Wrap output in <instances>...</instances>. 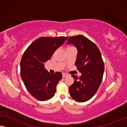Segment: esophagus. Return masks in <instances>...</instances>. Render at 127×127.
I'll return each mask as SVG.
<instances>
[{"label":"esophagus","instance_id":"obj_1","mask_svg":"<svg viewBox=\"0 0 127 127\" xmlns=\"http://www.w3.org/2000/svg\"><path fill=\"white\" fill-rule=\"evenodd\" d=\"M67 76H68L67 74H63V78H65V77H67Z\"/></svg>","mask_w":127,"mask_h":127}]
</instances>
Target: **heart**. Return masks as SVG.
<instances>
[{"label": "heart", "mask_w": 127, "mask_h": 127, "mask_svg": "<svg viewBox=\"0 0 127 127\" xmlns=\"http://www.w3.org/2000/svg\"><path fill=\"white\" fill-rule=\"evenodd\" d=\"M74 48V47H73V46H69V47L67 48V49H71V48Z\"/></svg>", "instance_id": "b5f03b06"}]
</instances>
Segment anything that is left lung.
I'll list each match as a JSON object with an SVG mask.
<instances>
[{"mask_svg":"<svg viewBox=\"0 0 127 127\" xmlns=\"http://www.w3.org/2000/svg\"><path fill=\"white\" fill-rule=\"evenodd\" d=\"M67 44H72L78 49L75 62L77 69L82 73L78 77L72 75L75 80L69 87L73 99L80 102L88 101L97 92L104 72V63L101 52L96 44L82 35L69 37Z\"/></svg>","mask_w":127,"mask_h":127,"instance_id":"obj_1","label":"left lung"}]
</instances>
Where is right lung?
<instances>
[{
	"instance_id": "add662e5",
	"label": "right lung",
	"mask_w": 127,
	"mask_h": 127,
	"mask_svg": "<svg viewBox=\"0 0 127 127\" xmlns=\"http://www.w3.org/2000/svg\"><path fill=\"white\" fill-rule=\"evenodd\" d=\"M67 38L41 37L32 42L23 54L20 63L21 78L30 94L39 101L51 99L56 93L62 74H51L45 68L44 63Z\"/></svg>"
}]
</instances>
